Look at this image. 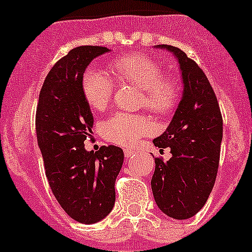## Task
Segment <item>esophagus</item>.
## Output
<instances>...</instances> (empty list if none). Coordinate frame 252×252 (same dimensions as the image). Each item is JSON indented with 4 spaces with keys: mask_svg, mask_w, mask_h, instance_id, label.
I'll list each match as a JSON object with an SVG mask.
<instances>
[{
    "mask_svg": "<svg viewBox=\"0 0 252 252\" xmlns=\"http://www.w3.org/2000/svg\"><path fill=\"white\" fill-rule=\"evenodd\" d=\"M124 153H125V157H126V158H131V157L135 156V150H132V149H125Z\"/></svg>",
    "mask_w": 252,
    "mask_h": 252,
    "instance_id": "esophagus-1",
    "label": "esophagus"
}]
</instances>
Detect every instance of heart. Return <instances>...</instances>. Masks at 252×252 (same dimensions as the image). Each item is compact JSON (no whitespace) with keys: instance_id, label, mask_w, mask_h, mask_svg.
I'll return each mask as SVG.
<instances>
[{"instance_id":"obj_1","label":"heart","mask_w":252,"mask_h":252,"mask_svg":"<svg viewBox=\"0 0 252 252\" xmlns=\"http://www.w3.org/2000/svg\"><path fill=\"white\" fill-rule=\"evenodd\" d=\"M118 83L134 84L143 89V104L160 117L175 111L181 96V87L176 77L163 75L162 66L148 56L126 55L109 64ZM81 90L88 104L95 111H103L113 94V81L98 68H89L81 79ZM152 132L147 117L126 112H116L102 124L105 140L122 147H132L141 137Z\"/></svg>"}]
</instances>
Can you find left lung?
Returning <instances> with one entry per match:
<instances>
[{"instance_id":"obj_1","label":"left lung","mask_w":252,"mask_h":252,"mask_svg":"<svg viewBox=\"0 0 252 252\" xmlns=\"http://www.w3.org/2000/svg\"><path fill=\"white\" fill-rule=\"evenodd\" d=\"M176 56L184 80L181 102L171 124L153 140L169 148L172 158H156L152 190L157 205L173 219H189L209 197L217 178L223 137L218 99L208 77L193 60L177 47L159 44Z\"/></svg>"}]
</instances>
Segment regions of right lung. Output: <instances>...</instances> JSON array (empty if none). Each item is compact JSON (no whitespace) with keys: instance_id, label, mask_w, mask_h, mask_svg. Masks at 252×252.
<instances>
[{"instance_id":"1","label":"right lung","mask_w":252,"mask_h":252,"mask_svg":"<svg viewBox=\"0 0 252 252\" xmlns=\"http://www.w3.org/2000/svg\"><path fill=\"white\" fill-rule=\"evenodd\" d=\"M109 49L80 46L56 62L36 105L35 128L47 180L62 209L76 222L93 224L115 205V182L124 152L115 145L88 152L84 141L94 118L81 90V79L95 57Z\"/></svg>"}]
</instances>
